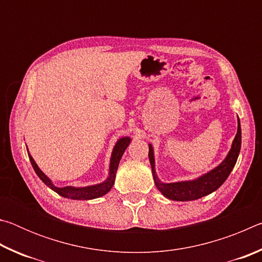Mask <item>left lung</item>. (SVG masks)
<instances>
[{"mask_svg": "<svg viewBox=\"0 0 262 262\" xmlns=\"http://www.w3.org/2000/svg\"><path fill=\"white\" fill-rule=\"evenodd\" d=\"M238 127L237 134L234 136L232 141L231 148L222 163H220L212 170L208 171L207 173L199 176L198 178L192 180H183L176 181V183H163L158 178L156 173V163H155V155H154V147L151 143H149V161L151 165L152 177L156 187L158 188L164 196L167 198L168 200L173 201H193L201 199L206 195L215 192L219 189L225 180L228 179L229 174L231 173L232 168L237 163V159L241 152L242 147V128H241V120L237 119Z\"/></svg>", "mask_w": 262, "mask_h": 262, "instance_id": "8db88e82", "label": "left lung"}]
</instances>
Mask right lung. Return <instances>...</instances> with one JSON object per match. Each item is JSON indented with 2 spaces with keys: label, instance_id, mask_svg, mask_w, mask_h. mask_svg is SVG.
I'll return each mask as SVG.
<instances>
[{
  "label": "right lung",
  "instance_id": "obj_1",
  "mask_svg": "<svg viewBox=\"0 0 262 262\" xmlns=\"http://www.w3.org/2000/svg\"><path fill=\"white\" fill-rule=\"evenodd\" d=\"M132 142V139L129 136H123L120 137L117 142H115V145L112 150V155H111L110 159V167H108V176L103 183L96 184V185H90V186H83V187H76V186H64V187H57L53 181L48 178V177L43 173V172L39 168L37 163L34 162V159L31 156L28 149V155L30 158V162L32 164V167L35 173L41 179V181L46 186H48L52 190H54L61 196L72 199V200H92V199H97L103 196V195L107 194L115 180V174H117L119 163H120V159L122 157L123 152L127 149L128 145Z\"/></svg>",
  "mask_w": 262,
  "mask_h": 262
}]
</instances>
